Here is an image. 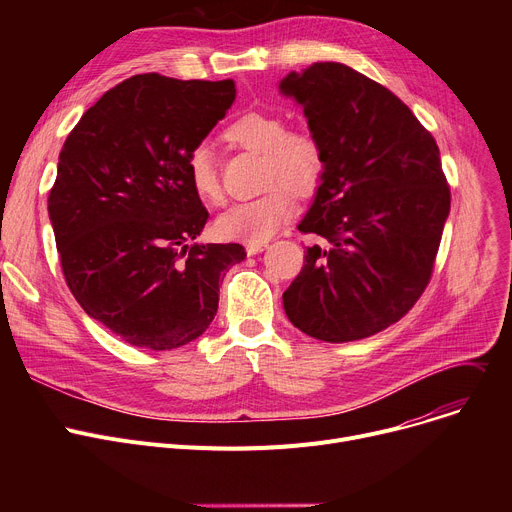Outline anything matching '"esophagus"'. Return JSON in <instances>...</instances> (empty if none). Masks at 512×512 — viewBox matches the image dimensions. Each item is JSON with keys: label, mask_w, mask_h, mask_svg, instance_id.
Masks as SVG:
<instances>
[{"label": "esophagus", "mask_w": 512, "mask_h": 512, "mask_svg": "<svg viewBox=\"0 0 512 512\" xmlns=\"http://www.w3.org/2000/svg\"><path fill=\"white\" fill-rule=\"evenodd\" d=\"M265 242H247V255H257L265 249Z\"/></svg>", "instance_id": "34e87169"}]
</instances>
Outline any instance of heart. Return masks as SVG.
<instances>
[{"mask_svg": "<svg viewBox=\"0 0 512 512\" xmlns=\"http://www.w3.org/2000/svg\"><path fill=\"white\" fill-rule=\"evenodd\" d=\"M224 137L232 145L263 153L265 184H281L257 199L230 205L215 222V230L224 238L240 242L270 240L292 218L297 205L289 188L299 195H311L317 188L324 174V151L309 130H286L282 116L263 110L240 114L228 124ZM186 174L201 201L211 205L222 201L218 168L207 145L199 143L188 151Z\"/></svg>", "mask_w": 512, "mask_h": 512, "instance_id": "obj_1", "label": "heart"}]
</instances>
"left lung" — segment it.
<instances>
[{"instance_id":"left-lung-1","label":"left lung","mask_w":512,"mask_h":512,"mask_svg":"<svg viewBox=\"0 0 512 512\" xmlns=\"http://www.w3.org/2000/svg\"><path fill=\"white\" fill-rule=\"evenodd\" d=\"M280 91L303 105L324 151L299 230L326 240L307 249L284 311L324 342L373 336L407 315L432 278L450 213L440 149L392 91L344 64L290 72Z\"/></svg>"}]
</instances>
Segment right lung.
Segmentation results:
<instances>
[{"instance_id":"add662e5","label":"right lung","mask_w":512,"mask_h":512,"mask_svg":"<svg viewBox=\"0 0 512 512\" xmlns=\"http://www.w3.org/2000/svg\"><path fill=\"white\" fill-rule=\"evenodd\" d=\"M234 80L137 74L83 114L60 151L47 209L66 284L124 342L172 351L218 313L245 247L188 245L209 213L186 155L234 103Z\"/></svg>"}]
</instances>
